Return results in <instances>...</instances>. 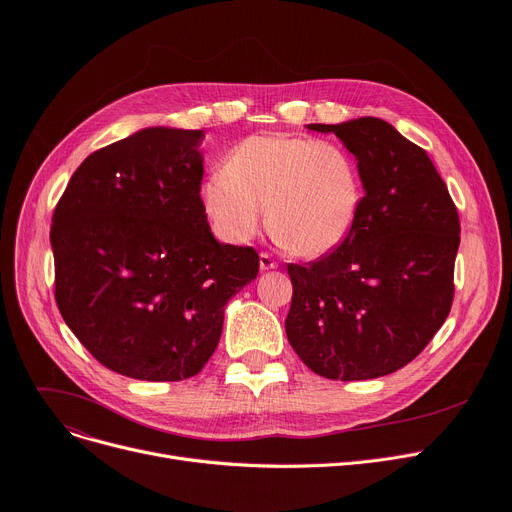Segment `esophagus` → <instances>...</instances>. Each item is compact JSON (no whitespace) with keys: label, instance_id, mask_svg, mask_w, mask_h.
Wrapping results in <instances>:
<instances>
[{"label":"esophagus","instance_id":"1","mask_svg":"<svg viewBox=\"0 0 512 512\" xmlns=\"http://www.w3.org/2000/svg\"><path fill=\"white\" fill-rule=\"evenodd\" d=\"M259 267H261L263 272H265V270H276L278 263L274 261V257H272V255L261 253V255H259Z\"/></svg>","mask_w":512,"mask_h":512}]
</instances>
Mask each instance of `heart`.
Wrapping results in <instances>:
<instances>
[{
	"instance_id": "obj_1",
	"label": "heart",
	"mask_w": 512,
	"mask_h": 512,
	"mask_svg": "<svg viewBox=\"0 0 512 512\" xmlns=\"http://www.w3.org/2000/svg\"><path fill=\"white\" fill-rule=\"evenodd\" d=\"M363 201L359 164L332 141L299 134H253L236 143L224 172L201 184L213 232L232 245L249 242L263 224L299 257H321L351 234Z\"/></svg>"
}]
</instances>
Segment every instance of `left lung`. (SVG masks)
I'll return each instance as SVG.
<instances>
[{
    "label": "left lung",
    "instance_id": "8db88e82",
    "mask_svg": "<svg viewBox=\"0 0 512 512\" xmlns=\"http://www.w3.org/2000/svg\"><path fill=\"white\" fill-rule=\"evenodd\" d=\"M357 157L363 201L340 247L288 263L286 336L321 378L371 380L411 363L454 299L459 211L427 153L380 118L309 124Z\"/></svg>",
    "mask_w": 512,
    "mask_h": 512
}]
</instances>
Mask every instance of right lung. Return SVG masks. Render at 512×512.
<instances>
[{
	"mask_svg": "<svg viewBox=\"0 0 512 512\" xmlns=\"http://www.w3.org/2000/svg\"><path fill=\"white\" fill-rule=\"evenodd\" d=\"M203 130L145 128L91 153L51 218L58 309L107 369L180 382L213 355L224 305L257 278L253 247L213 238Z\"/></svg>",
	"mask_w": 512,
	"mask_h": 512,
	"instance_id": "add662e5",
	"label": "right lung"
}]
</instances>
